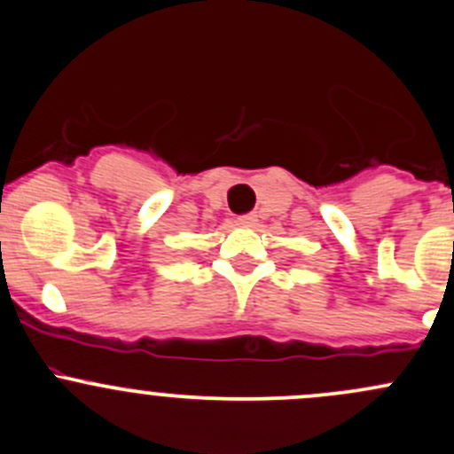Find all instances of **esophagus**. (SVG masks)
Here are the masks:
<instances>
[{"label": "esophagus", "mask_w": 454, "mask_h": 454, "mask_svg": "<svg viewBox=\"0 0 454 454\" xmlns=\"http://www.w3.org/2000/svg\"><path fill=\"white\" fill-rule=\"evenodd\" d=\"M255 223H258V214H245L238 218V225L242 227H255Z\"/></svg>", "instance_id": "obj_1"}]
</instances>
